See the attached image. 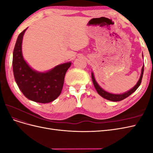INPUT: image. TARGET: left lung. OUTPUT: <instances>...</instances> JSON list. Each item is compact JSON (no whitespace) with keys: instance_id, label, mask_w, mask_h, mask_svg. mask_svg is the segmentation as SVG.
<instances>
[{"instance_id":"1","label":"left lung","mask_w":153,"mask_h":153,"mask_svg":"<svg viewBox=\"0 0 153 153\" xmlns=\"http://www.w3.org/2000/svg\"><path fill=\"white\" fill-rule=\"evenodd\" d=\"M142 56H143V55H142ZM143 67H144V64H143V66H142V71H141V75H140L139 80H138V81L137 83V84L135 86H134L133 87H132L131 89H129V91H126V92H124V93H123V94H112V93H110V92H106L105 90H103L102 88H101L98 85V83H97V82L96 81L93 72L91 73L92 80V82H93L94 86L95 87V89H96L97 92H98V93L101 97H103V98H105L106 100H108L112 101H121V100H124L125 98H126L127 97H128L129 96H130L132 93H133V92H135L138 89V87L140 86V85L141 84V82H142V76H143Z\"/></svg>"}]
</instances>
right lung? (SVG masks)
Returning a JSON list of instances; mask_svg holds the SVG:
<instances>
[{
    "instance_id": "obj_1",
    "label": "right lung",
    "mask_w": 153,
    "mask_h": 153,
    "mask_svg": "<svg viewBox=\"0 0 153 153\" xmlns=\"http://www.w3.org/2000/svg\"><path fill=\"white\" fill-rule=\"evenodd\" d=\"M18 36L13 55V70L16 84L29 100L41 103L52 102L61 94L64 76L71 62L59 64L46 72L31 68L23 57L22 45L25 30Z\"/></svg>"
}]
</instances>
